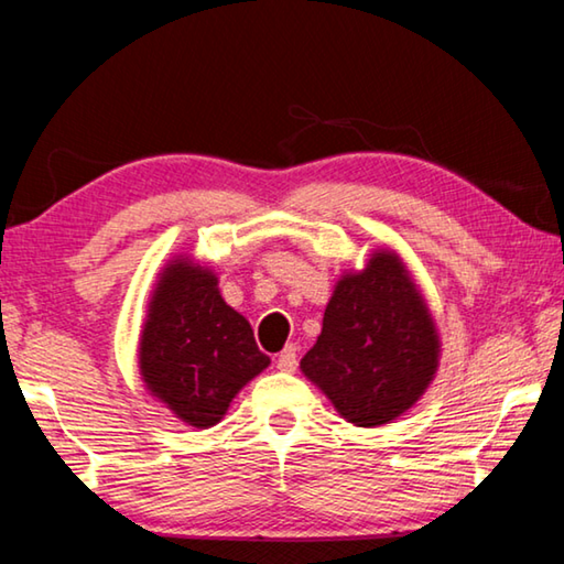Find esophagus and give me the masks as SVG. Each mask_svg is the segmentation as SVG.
Listing matches in <instances>:
<instances>
[{"label": "esophagus", "mask_w": 564, "mask_h": 564, "mask_svg": "<svg viewBox=\"0 0 564 564\" xmlns=\"http://www.w3.org/2000/svg\"><path fill=\"white\" fill-rule=\"evenodd\" d=\"M275 366H279L281 371H296V366H299V354H296V346L293 344H289L283 348V351L279 354V359H275Z\"/></svg>", "instance_id": "obj_1"}]
</instances>
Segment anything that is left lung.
<instances>
[{
    "label": "left lung",
    "mask_w": 564,
    "mask_h": 564,
    "mask_svg": "<svg viewBox=\"0 0 564 564\" xmlns=\"http://www.w3.org/2000/svg\"><path fill=\"white\" fill-rule=\"evenodd\" d=\"M442 341L422 291L399 253L373 250L330 293L318 341L301 371L356 426L391 424L424 397Z\"/></svg>",
    "instance_id": "obj_1"
}]
</instances>
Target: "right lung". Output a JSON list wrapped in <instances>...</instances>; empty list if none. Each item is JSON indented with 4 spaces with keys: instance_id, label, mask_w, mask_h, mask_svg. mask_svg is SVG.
<instances>
[{
    "instance_id": "1",
    "label": "right lung",
    "mask_w": 564,
    "mask_h": 564,
    "mask_svg": "<svg viewBox=\"0 0 564 564\" xmlns=\"http://www.w3.org/2000/svg\"><path fill=\"white\" fill-rule=\"evenodd\" d=\"M268 364L246 316L223 301L218 275L195 258L173 256L140 334L138 366L150 394L187 426L210 429Z\"/></svg>"
}]
</instances>
